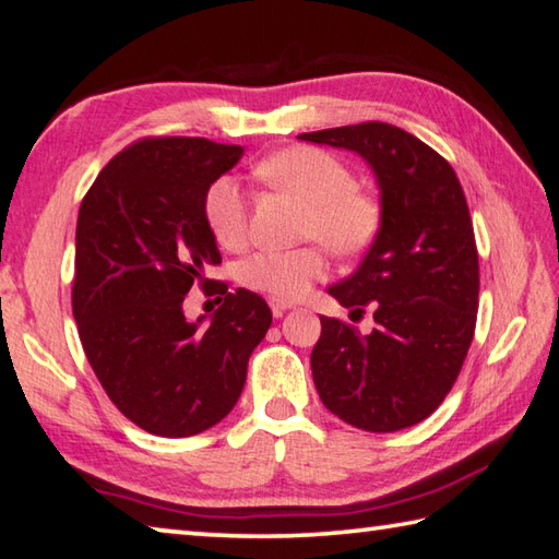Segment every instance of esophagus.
Listing matches in <instances>:
<instances>
[{"label": "esophagus", "instance_id": "esophagus-1", "mask_svg": "<svg viewBox=\"0 0 559 559\" xmlns=\"http://www.w3.org/2000/svg\"><path fill=\"white\" fill-rule=\"evenodd\" d=\"M271 305V312H273V317H283V312H288L290 310V302H281V300H271L269 302Z\"/></svg>", "mask_w": 559, "mask_h": 559}]
</instances>
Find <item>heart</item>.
Listing matches in <instances>:
<instances>
[{
  "label": "heart",
  "mask_w": 559,
  "mask_h": 559,
  "mask_svg": "<svg viewBox=\"0 0 559 559\" xmlns=\"http://www.w3.org/2000/svg\"><path fill=\"white\" fill-rule=\"evenodd\" d=\"M254 175L266 187L302 204V240H319L336 257L346 259L362 254L374 242L382 225L379 201L355 187L353 170L334 153L314 146L283 148L261 160ZM204 221L221 247H245L249 206L233 177H218L206 189ZM322 245L261 249L240 264L242 286L269 295L271 300H298L329 269Z\"/></svg>",
  "instance_id": "b5f03b06"
}]
</instances>
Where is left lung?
Segmentation results:
<instances>
[{
    "mask_svg": "<svg viewBox=\"0 0 559 559\" xmlns=\"http://www.w3.org/2000/svg\"><path fill=\"white\" fill-rule=\"evenodd\" d=\"M312 144L348 148L372 165L382 225L358 271L329 295L365 312L362 336L322 319L312 377L324 406L367 432L425 420L454 386L478 317V247L454 168L418 136L386 122L307 132Z\"/></svg>",
    "mask_w": 559,
    "mask_h": 559,
    "instance_id": "obj_1",
    "label": "left lung"
}]
</instances>
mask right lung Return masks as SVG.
<instances>
[{
  "label": "right lung",
  "mask_w": 559,
  "mask_h": 559,
  "mask_svg": "<svg viewBox=\"0 0 559 559\" xmlns=\"http://www.w3.org/2000/svg\"><path fill=\"white\" fill-rule=\"evenodd\" d=\"M240 156L201 136H146L81 201L71 288L81 346L117 411L151 435L192 437L221 423L271 326L264 298L206 278L221 252L204 197ZM194 285L222 295L209 325L183 317Z\"/></svg>",
  "instance_id": "right-lung-1"
}]
</instances>
